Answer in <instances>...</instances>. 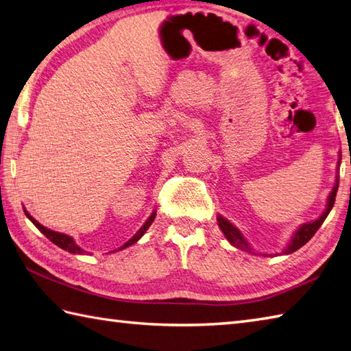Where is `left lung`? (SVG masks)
Listing matches in <instances>:
<instances>
[{"label": "left lung", "instance_id": "1", "mask_svg": "<svg viewBox=\"0 0 351 351\" xmlns=\"http://www.w3.org/2000/svg\"><path fill=\"white\" fill-rule=\"evenodd\" d=\"M339 162H341V158L338 161V166H339ZM338 185H339V176H337V184H335L332 193L329 195V197H327V206H326L324 213L322 214V217L317 219L315 221L304 223V225H302L299 229H297V232L294 234L293 238H291L288 247L285 249V252H283V253H293L295 250H299L302 245L306 244L311 240V238L315 235V232L319 229V226L323 225V221L326 220L327 215H329L330 210H332L333 205H335V197H337ZM217 221H219V226L221 229V232L225 234V237L228 238L230 244L235 245L237 249H241V250H245V252H252L249 243L244 240V237L241 235L240 230H238L235 226L230 225V223L225 217H221V215H219Z\"/></svg>", "mask_w": 351, "mask_h": 351}]
</instances>
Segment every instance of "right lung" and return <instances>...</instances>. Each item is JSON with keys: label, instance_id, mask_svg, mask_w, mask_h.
Instances as JSON below:
<instances>
[{"label": "right lung", "instance_id": "right-lung-1", "mask_svg": "<svg viewBox=\"0 0 351 351\" xmlns=\"http://www.w3.org/2000/svg\"><path fill=\"white\" fill-rule=\"evenodd\" d=\"M24 211H25V210H24ZM155 214H156V213L154 211V213L151 214V217H149V219L146 220L145 225L138 229V232H137L136 235H134L130 241H126V243H125V244L122 245V247L119 249V250H122V249H125V247H128V245H131V244H134V243H137V241L140 240V238L143 237V234L146 232L147 228L152 225V221H154V219H155ZM25 215H27V217H28L29 220H32L33 225H34L37 229H39L40 232H42L45 237L48 238L49 241H52V243H54L56 245H58V247H60V249H63V250H66V252H69V253H75V255H78V253H80V255H83V253H84V250L81 249V247H78L77 243L73 241L69 235H64V234H60V232H56V230H51V229H48V228L42 226L40 223L37 221V220H34V219L32 217V215H29L27 211H25Z\"/></svg>", "mask_w": 351, "mask_h": 351}]
</instances>
